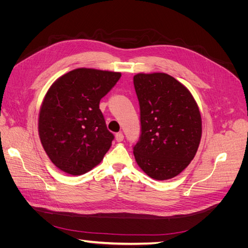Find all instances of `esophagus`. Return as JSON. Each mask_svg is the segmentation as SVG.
<instances>
[{
  "mask_svg": "<svg viewBox=\"0 0 248 248\" xmlns=\"http://www.w3.org/2000/svg\"><path fill=\"white\" fill-rule=\"evenodd\" d=\"M116 140H117V141H122V140H124L123 133H122V132H118V133L116 134Z\"/></svg>",
  "mask_w": 248,
  "mask_h": 248,
  "instance_id": "obj_1",
  "label": "esophagus"
}]
</instances>
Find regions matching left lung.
Masks as SVG:
<instances>
[{
    "label": "left lung",
    "instance_id": "8db88e82",
    "mask_svg": "<svg viewBox=\"0 0 248 248\" xmlns=\"http://www.w3.org/2000/svg\"><path fill=\"white\" fill-rule=\"evenodd\" d=\"M133 84L140 110V137L133 147L139 167L155 180H169L196 156L202 118L193 96L167 73H138Z\"/></svg>",
    "mask_w": 248,
    "mask_h": 248
}]
</instances>
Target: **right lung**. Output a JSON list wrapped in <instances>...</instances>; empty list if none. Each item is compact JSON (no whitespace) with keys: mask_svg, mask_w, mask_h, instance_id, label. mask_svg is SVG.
Here are the masks:
<instances>
[{"mask_svg":"<svg viewBox=\"0 0 248 248\" xmlns=\"http://www.w3.org/2000/svg\"><path fill=\"white\" fill-rule=\"evenodd\" d=\"M120 78V72L78 68L50 86L40 108L38 132L58 169L78 176L101 162L114 134L107 128L99 102Z\"/></svg>","mask_w":248,"mask_h":248,"instance_id":"1","label":"right lung"}]
</instances>
